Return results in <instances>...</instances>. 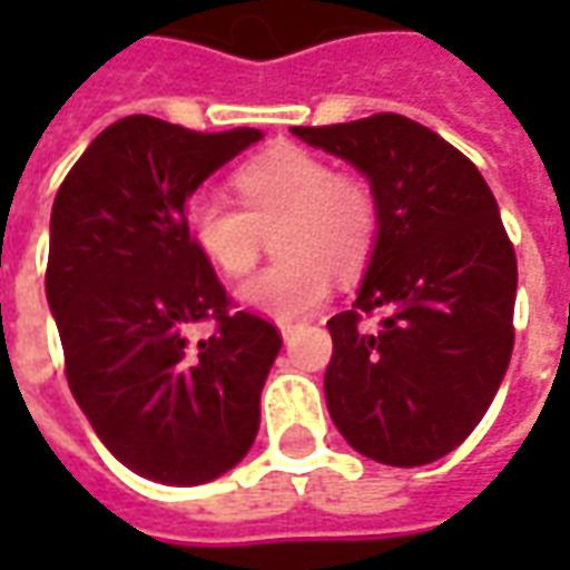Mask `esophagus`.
<instances>
[{
  "mask_svg": "<svg viewBox=\"0 0 570 570\" xmlns=\"http://www.w3.org/2000/svg\"><path fill=\"white\" fill-rule=\"evenodd\" d=\"M293 330H296V323H293V321H281V335H284V338H289V335H293Z\"/></svg>",
  "mask_w": 570,
  "mask_h": 570,
  "instance_id": "1",
  "label": "esophagus"
}]
</instances>
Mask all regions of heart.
I'll use <instances>...</instances> for the list:
<instances>
[{
	"label": "heart",
	"instance_id": "obj_1",
	"mask_svg": "<svg viewBox=\"0 0 570 570\" xmlns=\"http://www.w3.org/2000/svg\"><path fill=\"white\" fill-rule=\"evenodd\" d=\"M235 200L198 191L186 200L195 247L228 277L247 274L268 235L281 259L237 286L247 308L293 321L333 289V272L357 274L379 240V198L366 179L335 174L317 151L281 146L235 174Z\"/></svg>",
	"mask_w": 570,
	"mask_h": 570
}]
</instances>
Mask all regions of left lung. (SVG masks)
<instances>
[{
    "label": "left lung",
    "instance_id": "8db88e82",
    "mask_svg": "<svg viewBox=\"0 0 570 570\" xmlns=\"http://www.w3.org/2000/svg\"><path fill=\"white\" fill-rule=\"evenodd\" d=\"M370 176L379 240L357 302L326 323L335 428L379 464L421 466L473 433L513 354L515 249L476 164L396 112L293 128ZM382 313L366 334L362 317Z\"/></svg>",
    "mask_w": 570,
    "mask_h": 570
}]
</instances>
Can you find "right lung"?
<instances>
[{"mask_svg": "<svg viewBox=\"0 0 570 570\" xmlns=\"http://www.w3.org/2000/svg\"><path fill=\"white\" fill-rule=\"evenodd\" d=\"M256 140L128 116L57 188L45 293L69 391L106 449L164 485L210 482L249 452L284 345L272 321L235 308L186 228L188 195ZM204 320L214 335L188 343Z\"/></svg>", "mask_w": 570, "mask_h": 570, "instance_id": "1", "label": "right lung"}]
</instances>
